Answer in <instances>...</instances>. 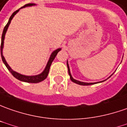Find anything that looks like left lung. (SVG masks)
Wrapping results in <instances>:
<instances>
[{
	"label": "left lung",
	"mask_w": 127,
	"mask_h": 127,
	"mask_svg": "<svg viewBox=\"0 0 127 127\" xmlns=\"http://www.w3.org/2000/svg\"><path fill=\"white\" fill-rule=\"evenodd\" d=\"M67 67H68V74H69V75H70V80H71V81L72 82H73L76 83V84H78V85H94V84L96 83V82H94V83H87V82H83L78 81V80H75V79H73V78L72 75H71V74H70L69 65H68V62H67ZM102 82H103V81H102Z\"/></svg>",
	"instance_id": "obj_1"
}]
</instances>
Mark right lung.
Masks as SVG:
<instances>
[{
	"label": "right lung",
	"instance_id": "right-lung-1",
	"mask_svg": "<svg viewBox=\"0 0 127 127\" xmlns=\"http://www.w3.org/2000/svg\"><path fill=\"white\" fill-rule=\"evenodd\" d=\"M35 5V4H33V3H29V4H26V5H24L22 7H21V8L25 7H29V6H33V5ZM21 8H20V9H21ZM20 9L16 10L14 12H13V14L11 15V17H10L9 21H8L7 24H6V26H5L4 29H3V31H2V38H1V45H0V54H1V58H2V62H3V63H4V64H5L6 67H7V68L10 70V73H12V75L15 78H17V80H20V81H22V82H30V83H38V82H40L44 80L45 79H46V77H47L48 73H49V70H50V66H51V64H52V62L54 61V58L56 57V56H57V54L58 52L61 50V48L54 50L53 52L52 53V54H51V56H50V59H49V61H48L47 64V65H46L45 68V70H43V72H42V73H41L40 74H39V75H32V76H27V75H22V74L18 73H17L16 71H14L12 69V68L10 67V65L7 64V62L5 61V59L4 57H3V54H2V49H3L4 39H5V35L6 33V31H7V29H8V26H9V25H10V22H11V20L12 19V18L14 17V15L17 14L18 12L19 11Z\"/></svg>",
	"mask_w": 127,
	"mask_h": 127
}]
</instances>
